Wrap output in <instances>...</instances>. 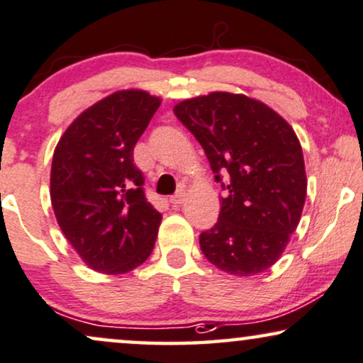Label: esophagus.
I'll return each instance as SVG.
<instances>
[{
	"mask_svg": "<svg viewBox=\"0 0 363 363\" xmlns=\"http://www.w3.org/2000/svg\"><path fill=\"white\" fill-rule=\"evenodd\" d=\"M184 199H186V192L184 191H177L176 194L169 197V202H171L172 206H179V204H182V202H184Z\"/></svg>",
	"mask_w": 363,
	"mask_h": 363,
	"instance_id": "34e87169",
	"label": "esophagus"
}]
</instances>
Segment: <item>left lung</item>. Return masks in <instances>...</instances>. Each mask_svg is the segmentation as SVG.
Segmentation results:
<instances>
[{
    "label": "left lung",
    "mask_w": 363,
    "mask_h": 363,
    "mask_svg": "<svg viewBox=\"0 0 363 363\" xmlns=\"http://www.w3.org/2000/svg\"><path fill=\"white\" fill-rule=\"evenodd\" d=\"M174 114L204 149L224 189L219 219L202 232V254L217 269L247 277L286 250L307 194L301 143L282 116L244 94L211 93Z\"/></svg>",
    "instance_id": "1"
}]
</instances>
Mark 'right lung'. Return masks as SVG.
Here are the masks:
<instances>
[{"mask_svg": "<svg viewBox=\"0 0 363 363\" xmlns=\"http://www.w3.org/2000/svg\"><path fill=\"white\" fill-rule=\"evenodd\" d=\"M159 106L146 91H118L77 116L55 149L52 211L69 244L98 272H129L156 244L162 216L146 199L133 151Z\"/></svg>", "mask_w": 363, "mask_h": 363, "instance_id": "add662e5", "label": "right lung"}]
</instances>
